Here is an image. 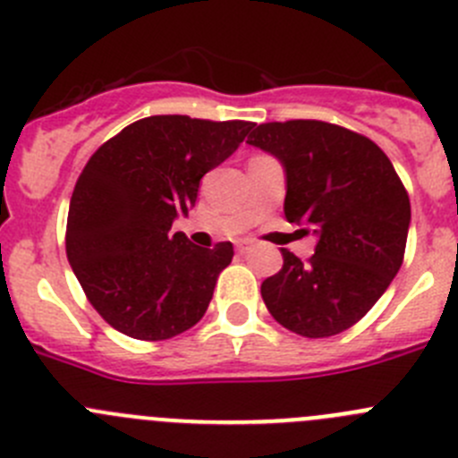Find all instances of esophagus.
<instances>
[{
	"instance_id": "34e87169",
	"label": "esophagus",
	"mask_w": 458,
	"mask_h": 458,
	"mask_svg": "<svg viewBox=\"0 0 458 458\" xmlns=\"http://www.w3.org/2000/svg\"><path fill=\"white\" fill-rule=\"evenodd\" d=\"M250 249V242L249 239H243V242H237V250L239 253H246V250Z\"/></svg>"
}]
</instances>
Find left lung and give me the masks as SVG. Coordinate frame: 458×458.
<instances>
[{
    "instance_id": "8db88e82",
    "label": "left lung",
    "mask_w": 458,
    "mask_h": 458,
    "mask_svg": "<svg viewBox=\"0 0 458 458\" xmlns=\"http://www.w3.org/2000/svg\"><path fill=\"white\" fill-rule=\"evenodd\" d=\"M246 142L284 165V216L318 239L307 262L282 249V268L262 282L264 305L307 339L348 330L403 267L411 221L403 181L373 140L318 119L259 123Z\"/></svg>"
}]
</instances>
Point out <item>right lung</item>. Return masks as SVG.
<instances>
[{"label": "right lung", "instance_id": "obj_1", "mask_svg": "<svg viewBox=\"0 0 458 458\" xmlns=\"http://www.w3.org/2000/svg\"><path fill=\"white\" fill-rule=\"evenodd\" d=\"M253 122L156 114L101 144L76 181L65 250L89 305L122 335L165 341L203 318L233 243L171 234L200 178L237 151Z\"/></svg>", "mask_w": 458, "mask_h": 458}]
</instances>
